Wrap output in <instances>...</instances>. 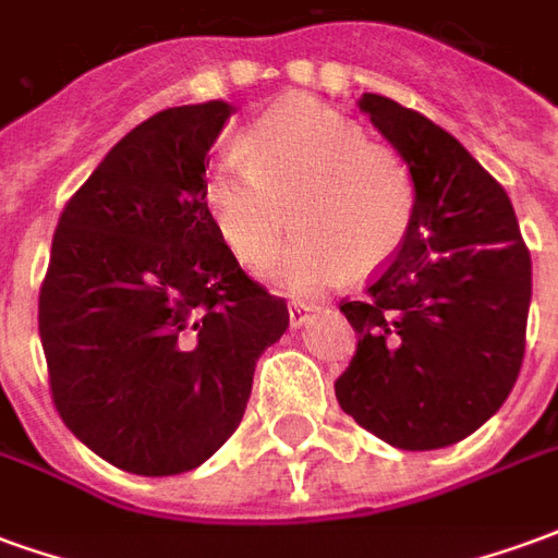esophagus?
Returning <instances> with one entry per match:
<instances>
[{"mask_svg":"<svg viewBox=\"0 0 558 558\" xmlns=\"http://www.w3.org/2000/svg\"><path fill=\"white\" fill-rule=\"evenodd\" d=\"M316 311V304H304V302H292L290 304V326L292 328H302L307 319H311V314Z\"/></svg>","mask_w":558,"mask_h":558,"instance_id":"obj_1","label":"esophagus"}]
</instances>
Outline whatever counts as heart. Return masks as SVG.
<instances>
[{
	"label": "heart",
	"instance_id": "heart-1",
	"mask_svg": "<svg viewBox=\"0 0 558 558\" xmlns=\"http://www.w3.org/2000/svg\"><path fill=\"white\" fill-rule=\"evenodd\" d=\"M244 155L206 170L203 206L247 266L275 254L292 215L302 235L271 266V278L299 295L386 266L407 239L415 191L407 163L367 143L350 116L311 98H283L244 134Z\"/></svg>",
	"mask_w": 558,
	"mask_h": 558
}]
</instances>
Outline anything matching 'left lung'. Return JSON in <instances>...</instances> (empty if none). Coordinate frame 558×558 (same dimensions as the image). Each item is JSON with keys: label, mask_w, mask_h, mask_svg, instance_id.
<instances>
[{"label": "left lung", "mask_w": 558, "mask_h": 558, "mask_svg": "<svg viewBox=\"0 0 558 558\" xmlns=\"http://www.w3.org/2000/svg\"><path fill=\"white\" fill-rule=\"evenodd\" d=\"M359 110L410 167L407 239L359 302L335 383L340 410L403 451L445 448L493 418L523 364L532 259L505 187L448 131L364 92Z\"/></svg>", "instance_id": "8db88e82"}]
</instances>
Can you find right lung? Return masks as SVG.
I'll use <instances>...</instances> for the list:
<instances>
[{"label":"right lung","mask_w":558,"mask_h":558,"mask_svg":"<svg viewBox=\"0 0 558 558\" xmlns=\"http://www.w3.org/2000/svg\"><path fill=\"white\" fill-rule=\"evenodd\" d=\"M235 107L184 104L119 140L68 199L38 299L53 403L107 463L191 472L242 424L256 359L290 326L203 206Z\"/></svg>","instance_id":"add662e5"}]
</instances>
